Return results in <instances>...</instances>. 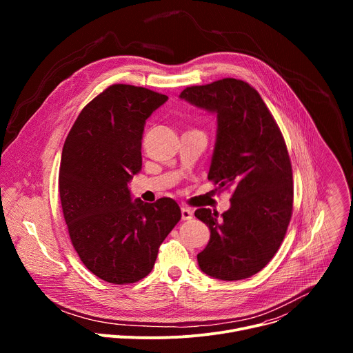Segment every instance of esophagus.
<instances>
[{"label": "esophagus", "mask_w": 353, "mask_h": 353, "mask_svg": "<svg viewBox=\"0 0 353 353\" xmlns=\"http://www.w3.org/2000/svg\"><path fill=\"white\" fill-rule=\"evenodd\" d=\"M181 219H183V221H190V219H192V211H191L190 208H187V207H183V208H181Z\"/></svg>", "instance_id": "obj_1"}]
</instances>
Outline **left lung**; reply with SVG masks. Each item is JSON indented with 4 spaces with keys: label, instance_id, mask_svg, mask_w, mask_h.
Listing matches in <instances>:
<instances>
[{
    "label": "left lung",
    "instance_id": "obj_1",
    "mask_svg": "<svg viewBox=\"0 0 353 353\" xmlns=\"http://www.w3.org/2000/svg\"><path fill=\"white\" fill-rule=\"evenodd\" d=\"M180 97L216 114L208 179L218 190H232L230 208L222 215L195 211L211 230L198 265L222 281L250 278L272 260L290 222L293 177L285 139L260 93L244 81L190 86Z\"/></svg>",
    "mask_w": 353,
    "mask_h": 353
}]
</instances>
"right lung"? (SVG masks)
Segmentation results:
<instances>
[{"label": "right lung", "instance_id": "right-lung-1", "mask_svg": "<svg viewBox=\"0 0 353 353\" xmlns=\"http://www.w3.org/2000/svg\"><path fill=\"white\" fill-rule=\"evenodd\" d=\"M166 100L146 88L112 85L82 109L64 142L59 188L68 233L83 265L110 283H134L152 271L181 218L174 199L132 201L128 188L142 168L145 121Z\"/></svg>", "mask_w": 353, "mask_h": 353}]
</instances>
